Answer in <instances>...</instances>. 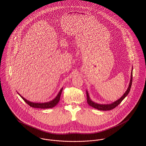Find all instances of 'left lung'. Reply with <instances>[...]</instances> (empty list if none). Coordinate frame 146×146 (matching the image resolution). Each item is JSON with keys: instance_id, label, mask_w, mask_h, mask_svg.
<instances>
[{"instance_id": "left-lung-1", "label": "left lung", "mask_w": 146, "mask_h": 146, "mask_svg": "<svg viewBox=\"0 0 146 146\" xmlns=\"http://www.w3.org/2000/svg\"><path fill=\"white\" fill-rule=\"evenodd\" d=\"M132 70H133V69H132ZM132 82H133V71H131V77H130V83H129V87L127 88V89L125 92V93L124 94V95L120 99H119L116 101H115V102H113V103H112L111 104H98L97 103H95V102H93L90 99L88 92L87 91H86V97H87V102H88V104L90 106H91V107H93V108H94L96 109H97L98 110L108 111V110H112V109H113L114 108H115L116 106H117L119 104H120L123 101V100L127 96V94H129V93L130 92L131 86Z\"/></svg>"}]
</instances>
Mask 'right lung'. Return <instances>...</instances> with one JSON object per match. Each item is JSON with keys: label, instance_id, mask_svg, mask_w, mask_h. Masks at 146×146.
<instances>
[{"label": "right lung", "instance_id": "add662e5", "mask_svg": "<svg viewBox=\"0 0 146 146\" xmlns=\"http://www.w3.org/2000/svg\"><path fill=\"white\" fill-rule=\"evenodd\" d=\"M63 88L60 90V92L58 93V95L57 96V97L53 100L52 101L48 102H45V103H34V102H31L30 101H27V100H26L25 98H24L22 96H21V95L18 93V94L20 96L21 98L23 100V101L29 104L30 106L34 107V108H42V109H45V108H53L55 106H56L57 104L58 103L60 100V97H61V93L62 91Z\"/></svg>", "mask_w": 146, "mask_h": 146}]
</instances>
